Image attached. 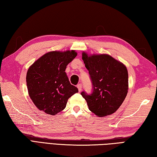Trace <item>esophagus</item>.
Returning a JSON list of instances; mask_svg holds the SVG:
<instances>
[{
	"label": "esophagus",
	"instance_id": "34e87169",
	"mask_svg": "<svg viewBox=\"0 0 157 157\" xmlns=\"http://www.w3.org/2000/svg\"><path fill=\"white\" fill-rule=\"evenodd\" d=\"M77 87H78V88L79 92H81V91H82V85L81 84H79L77 85Z\"/></svg>",
	"mask_w": 157,
	"mask_h": 157
}]
</instances>
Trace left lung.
<instances>
[{
  "label": "left lung",
  "mask_w": 157,
  "mask_h": 157,
  "mask_svg": "<svg viewBox=\"0 0 157 157\" xmlns=\"http://www.w3.org/2000/svg\"><path fill=\"white\" fill-rule=\"evenodd\" d=\"M82 59L92 84L91 94L84 91L81 93L90 111L101 117L113 114L128 94V69L122 63L109 55L90 56L84 52Z\"/></svg>",
  "instance_id": "obj_1"
}]
</instances>
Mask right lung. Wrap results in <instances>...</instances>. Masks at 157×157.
I'll list each match as a JSON object with an SVG mask.
<instances>
[{
  "mask_svg": "<svg viewBox=\"0 0 157 157\" xmlns=\"http://www.w3.org/2000/svg\"><path fill=\"white\" fill-rule=\"evenodd\" d=\"M77 56L75 51L46 53L29 67L26 75L29 96L39 110L55 115L65 108L78 89L70 84L65 69Z\"/></svg>",
  "mask_w": 157,
  "mask_h": 157,
  "instance_id": "1",
  "label": "right lung"
}]
</instances>
